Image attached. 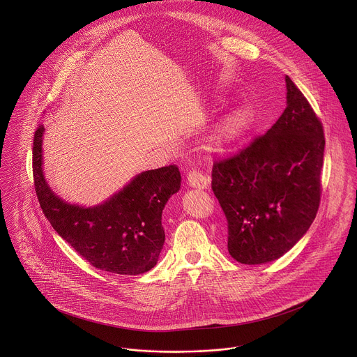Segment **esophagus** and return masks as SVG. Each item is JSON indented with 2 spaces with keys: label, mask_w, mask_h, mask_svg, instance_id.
Instances as JSON below:
<instances>
[{
  "label": "esophagus",
  "mask_w": 357,
  "mask_h": 357,
  "mask_svg": "<svg viewBox=\"0 0 357 357\" xmlns=\"http://www.w3.org/2000/svg\"><path fill=\"white\" fill-rule=\"evenodd\" d=\"M187 181L192 188H197V190H206L210 184L208 178L199 170H195V169L187 174Z\"/></svg>",
  "instance_id": "obj_1"
}]
</instances>
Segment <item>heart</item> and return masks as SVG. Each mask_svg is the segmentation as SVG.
<instances>
[{
  "instance_id": "b5f03b06",
  "label": "heart",
  "mask_w": 357,
  "mask_h": 357,
  "mask_svg": "<svg viewBox=\"0 0 357 357\" xmlns=\"http://www.w3.org/2000/svg\"><path fill=\"white\" fill-rule=\"evenodd\" d=\"M253 114L250 109L238 108L224 116L206 136L204 149L208 153L220 155L229 151L252 128Z\"/></svg>"
}]
</instances>
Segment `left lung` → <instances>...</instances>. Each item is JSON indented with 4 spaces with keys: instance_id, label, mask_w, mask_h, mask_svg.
I'll use <instances>...</instances> for the list:
<instances>
[{
    "instance_id": "left-lung-1",
    "label": "left lung",
    "mask_w": 357,
    "mask_h": 357,
    "mask_svg": "<svg viewBox=\"0 0 357 357\" xmlns=\"http://www.w3.org/2000/svg\"><path fill=\"white\" fill-rule=\"evenodd\" d=\"M286 108L236 156L215 162L211 188L228 221V252L248 265L286 255L309 229L320 204L323 126L286 75Z\"/></svg>"
}]
</instances>
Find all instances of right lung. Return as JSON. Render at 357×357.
<instances>
[{"instance_id": "obj_1", "label": "right lung", "mask_w": 357, "mask_h": 357, "mask_svg": "<svg viewBox=\"0 0 357 357\" xmlns=\"http://www.w3.org/2000/svg\"><path fill=\"white\" fill-rule=\"evenodd\" d=\"M44 133L40 125L34 135L33 172L38 201L53 229L98 269L116 275L150 271L165 243L162 211L180 191L177 166L142 172L102 204H68L45 178Z\"/></svg>"}]
</instances>
